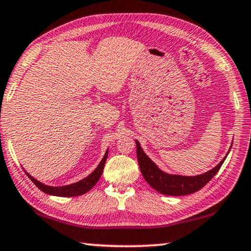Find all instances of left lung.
Listing matches in <instances>:
<instances>
[{"label":"left lung","mask_w":251,"mask_h":251,"mask_svg":"<svg viewBox=\"0 0 251 251\" xmlns=\"http://www.w3.org/2000/svg\"><path fill=\"white\" fill-rule=\"evenodd\" d=\"M136 142V154L137 161L140 165L141 172L144 176L145 181L155 189L157 192L165 196H188V194L194 193L197 191L201 190L211 178L216 176L218 171L220 170L221 165L224 164L226 157L212 170L208 171L201 176H173L163 172L155 165V163L147 156L142 150L138 141ZM230 151V150H229ZM229 153V152H228ZM226 153V155H228Z\"/></svg>","instance_id":"left-lung-1"}]
</instances>
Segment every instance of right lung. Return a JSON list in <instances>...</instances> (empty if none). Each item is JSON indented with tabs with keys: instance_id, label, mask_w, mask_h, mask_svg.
I'll use <instances>...</instances> for the list:
<instances>
[{
	"instance_id": "obj_1",
	"label": "right lung",
	"mask_w": 251,
	"mask_h": 251,
	"mask_svg": "<svg viewBox=\"0 0 251 251\" xmlns=\"http://www.w3.org/2000/svg\"><path fill=\"white\" fill-rule=\"evenodd\" d=\"M107 156H108V150L106 151V153L102 157V160L99 163L96 170L94 171L93 173L89 174L88 176L82 178L81 181L73 183V184L69 185H65V186H49L43 184V183L39 182L38 180H35L33 176H31L29 173H26V176L30 177V180L32 181L38 188L45 192L47 194H50V196H57V197H77V196H81V194H85L86 192H88L90 189H93L96 183L98 182L99 177L101 176L102 171H104V166L107 160Z\"/></svg>"
}]
</instances>
